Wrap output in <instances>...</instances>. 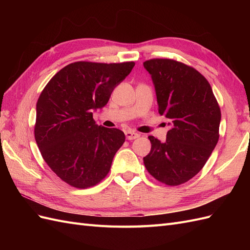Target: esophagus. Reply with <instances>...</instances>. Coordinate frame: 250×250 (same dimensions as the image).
I'll use <instances>...</instances> for the list:
<instances>
[{"mask_svg":"<svg viewBox=\"0 0 250 250\" xmlns=\"http://www.w3.org/2000/svg\"><path fill=\"white\" fill-rule=\"evenodd\" d=\"M125 135H126V139L129 140V141L140 138V134H139V133L134 132V131H130V130L126 131V132H125Z\"/></svg>","mask_w":250,"mask_h":250,"instance_id":"obj_1","label":"esophagus"}]
</instances>
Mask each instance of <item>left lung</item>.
<instances>
[{
	"mask_svg": "<svg viewBox=\"0 0 250 250\" xmlns=\"http://www.w3.org/2000/svg\"><path fill=\"white\" fill-rule=\"evenodd\" d=\"M143 64L154 84L158 112L171 126L164 143L148 137L151 150L144 164L163 184H185L203 168L217 145L220 107L208 81L193 67L158 58Z\"/></svg>",
	"mask_w": 250,
	"mask_h": 250,
	"instance_id": "obj_1",
	"label": "left lung"
}]
</instances>
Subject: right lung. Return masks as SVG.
<instances>
[{
    "label": "right lung",
    "instance_id": "1",
    "mask_svg": "<svg viewBox=\"0 0 250 250\" xmlns=\"http://www.w3.org/2000/svg\"><path fill=\"white\" fill-rule=\"evenodd\" d=\"M133 66V62H74L43 88L36 104L35 141L44 162L64 183L86 188L107 175L125 134L98 126L93 112L107 104Z\"/></svg>",
    "mask_w": 250,
    "mask_h": 250
}]
</instances>
